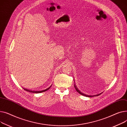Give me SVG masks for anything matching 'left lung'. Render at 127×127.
I'll return each instance as SVG.
<instances>
[{
	"label": "left lung",
	"mask_w": 127,
	"mask_h": 127,
	"mask_svg": "<svg viewBox=\"0 0 127 127\" xmlns=\"http://www.w3.org/2000/svg\"><path fill=\"white\" fill-rule=\"evenodd\" d=\"M74 87H75V89H76V90L79 93V94H80L81 95H84V96H86V97H93V96H98V95H100L101 93H100V94H97V95H93V96H89V95H86V94H83V93H81L80 92V91L78 90V88H77V87H76V86L74 84Z\"/></svg>",
	"instance_id": "left-lung-1"
}]
</instances>
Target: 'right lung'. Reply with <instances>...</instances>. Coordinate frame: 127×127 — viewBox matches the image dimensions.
<instances>
[{"label": "right lung", "instance_id": "1", "mask_svg": "<svg viewBox=\"0 0 127 127\" xmlns=\"http://www.w3.org/2000/svg\"><path fill=\"white\" fill-rule=\"evenodd\" d=\"M52 86V85L49 87L48 88L45 89V90H42V91H31V90H28V89H24V90L27 91H28V92H31V93H41V92H45L46 91H47L48 90H49V89L51 88V87Z\"/></svg>", "mask_w": 127, "mask_h": 127}]
</instances>
